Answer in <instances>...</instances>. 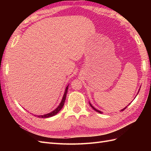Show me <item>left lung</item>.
<instances>
[{
    "label": "left lung",
    "instance_id": "1",
    "mask_svg": "<svg viewBox=\"0 0 151 151\" xmlns=\"http://www.w3.org/2000/svg\"><path fill=\"white\" fill-rule=\"evenodd\" d=\"M89 104H90V105H91V107H92V108H93V109H94V110H95L96 111H97V112H98V113H101V111H100L98 110V109H96L95 108H94V107H93V106H92V105H91V103H89ZM127 107V106H126V107H125V108L124 109H122V111H123V110H124V109H125V108H126Z\"/></svg>",
    "mask_w": 151,
    "mask_h": 151
}]
</instances>
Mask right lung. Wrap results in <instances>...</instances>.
Segmentation results:
<instances>
[{"label":"right lung","mask_w":151,"mask_h":151,"mask_svg":"<svg viewBox=\"0 0 151 151\" xmlns=\"http://www.w3.org/2000/svg\"><path fill=\"white\" fill-rule=\"evenodd\" d=\"M68 86H67V88L65 89V93H64V94H63V98H62V101L60 103V104H59V106L55 109V110H53V111H52L51 113H48L47 114V115H41V116H38V117L40 118H48V117H51L52 116H54L56 114H57L59 111H60V109L63 108V106L64 105V103H65V99H66V96H67V91H68Z\"/></svg>","instance_id":"obj_1"}]
</instances>
